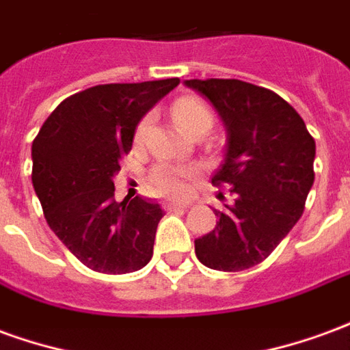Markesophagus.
Returning a JSON list of instances; mask_svg holds the SVG:
<instances>
[{"instance_id":"34e87169","label":"esophagus","mask_w":350,"mask_h":350,"mask_svg":"<svg viewBox=\"0 0 350 350\" xmlns=\"http://www.w3.org/2000/svg\"><path fill=\"white\" fill-rule=\"evenodd\" d=\"M189 206V202H182V200H167L165 202V210H168V212H172V210H187Z\"/></svg>"}]
</instances>
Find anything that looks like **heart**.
Returning <instances> with one entry per match:
<instances>
[{
    "mask_svg": "<svg viewBox=\"0 0 350 350\" xmlns=\"http://www.w3.org/2000/svg\"><path fill=\"white\" fill-rule=\"evenodd\" d=\"M172 120L176 125L187 133L189 137L206 135L212 129L213 114L210 108L206 107L197 97H182L174 103L172 107ZM150 125V118H144L138 123L135 131V142L140 144L146 137V131ZM197 174L195 167H170V165H161L153 170L152 185L153 189L159 191L163 195H172V197H183L189 191V180Z\"/></svg>",
    "mask_w": 350,
    "mask_h": 350,
    "instance_id": "1",
    "label": "heart"
}]
</instances>
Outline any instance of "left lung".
<instances>
[{
    "label": "left lung",
    "mask_w": 350,
    "mask_h": 350,
    "mask_svg": "<svg viewBox=\"0 0 350 350\" xmlns=\"http://www.w3.org/2000/svg\"><path fill=\"white\" fill-rule=\"evenodd\" d=\"M204 95L227 131L225 159L212 176L234 202L213 210L217 227L195 240L200 262L242 271L275 250L304 213L315 180V140L306 123L278 93L234 79L185 80Z\"/></svg>",
    "instance_id": "obj_1"
}]
</instances>
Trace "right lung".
<instances>
[{"label":"right lung","mask_w":350,"mask_h":350,"mask_svg":"<svg viewBox=\"0 0 350 350\" xmlns=\"http://www.w3.org/2000/svg\"><path fill=\"white\" fill-rule=\"evenodd\" d=\"M178 79L103 84L59 103L31 146V182L49 227L80 262L129 273L153 255L163 210L142 197L114 200L112 178L138 122Z\"/></svg>","instance_id":"add662e5"}]
</instances>
